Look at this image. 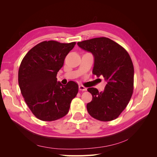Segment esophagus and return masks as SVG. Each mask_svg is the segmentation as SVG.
<instances>
[{
	"label": "esophagus",
	"instance_id": "34e87169",
	"mask_svg": "<svg viewBox=\"0 0 157 157\" xmlns=\"http://www.w3.org/2000/svg\"><path fill=\"white\" fill-rule=\"evenodd\" d=\"M78 89H79V90H82V91H86L87 88H85L84 86H82V85H79Z\"/></svg>",
	"mask_w": 157,
	"mask_h": 157
}]
</instances>
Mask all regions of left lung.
I'll return each instance as SVG.
<instances>
[{
    "label": "left lung",
    "mask_w": 157,
    "mask_h": 157,
    "mask_svg": "<svg viewBox=\"0 0 157 157\" xmlns=\"http://www.w3.org/2000/svg\"><path fill=\"white\" fill-rule=\"evenodd\" d=\"M82 50L92 53L94 64L92 73L104 77L107 84L103 92L88 88L92 100L87 103V111L101 121L115 119L129 103L134 90V65L126 50L106 37L78 42Z\"/></svg>",
    "instance_id": "8db88e82"
}]
</instances>
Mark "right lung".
Returning <instances> with one entry per match:
<instances>
[{"mask_svg":"<svg viewBox=\"0 0 157 157\" xmlns=\"http://www.w3.org/2000/svg\"><path fill=\"white\" fill-rule=\"evenodd\" d=\"M76 42L44 41L33 47L23 58L18 72V83L25 101L36 118L53 121L66 115L78 91V84L57 81L66 56Z\"/></svg>","mask_w":157,"mask_h":157,"instance_id":"add662e5","label":"right lung"}]
</instances>
